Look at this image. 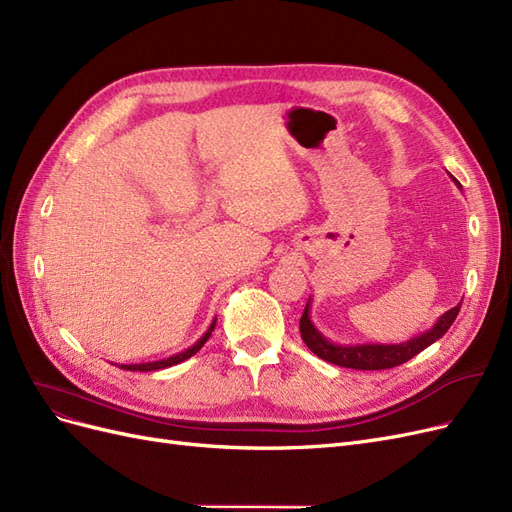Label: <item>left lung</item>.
<instances>
[{
	"label": "left lung",
	"mask_w": 512,
	"mask_h": 512,
	"mask_svg": "<svg viewBox=\"0 0 512 512\" xmlns=\"http://www.w3.org/2000/svg\"><path fill=\"white\" fill-rule=\"evenodd\" d=\"M457 184V180H455ZM460 186V184H457ZM460 305L445 311L438 317L436 324L417 334V337L409 339L407 343L398 345H381V343H366V345H337L328 341L324 334L317 330L311 322V298L307 301V307L301 317V337L305 345L313 351L317 358H322L330 364L345 366V368H356V370H383V368H394L398 364H404L407 360L421 354L426 347H430L434 341H438L443 334L451 328L455 322L457 313H460Z\"/></svg>",
	"instance_id": "1"
}]
</instances>
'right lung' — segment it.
I'll list each match as a JSON object with an SVG mask.
<instances>
[{
  "mask_svg": "<svg viewBox=\"0 0 512 512\" xmlns=\"http://www.w3.org/2000/svg\"><path fill=\"white\" fill-rule=\"evenodd\" d=\"M214 328H216V320L211 322V326L207 328V332L203 334V337H201L195 345L184 349V351H180V354H173V356H169V358L156 360V362H146V364H122L120 368H125V370H142V373H148V370H158V368H167V366L180 364V362H184V360H188V358H192V356L197 354V351L205 345V341L211 337V332H214Z\"/></svg>",
  "mask_w": 512,
  "mask_h": 512,
  "instance_id": "right-lung-1",
  "label": "right lung"
}]
</instances>
